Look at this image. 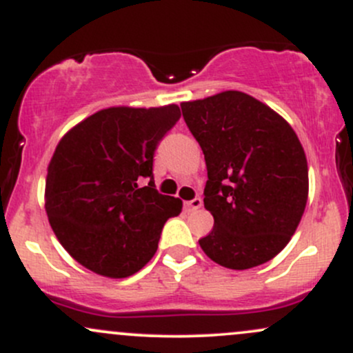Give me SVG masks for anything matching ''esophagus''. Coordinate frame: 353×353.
<instances>
[{"instance_id": "34e87169", "label": "esophagus", "mask_w": 353, "mask_h": 353, "mask_svg": "<svg viewBox=\"0 0 353 353\" xmlns=\"http://www.w3.org/2000/svg\"><path fill=\"white\" fill-rule=\"evenodd\" d=\"M201 205H202L201 197H194L192 201H185L184 202V210H185V212H192V210L199 209Z\"/></svg>"}]
</instances>
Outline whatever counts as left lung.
<instances>
[{"label": "left lung", "mask_w": 353, "mask_h": 353, "mask_svg": "<svg viewBox=\"0 0 353 353\" xmlns=\"http://www.w3.org/2000/svg\"><path fill=\"white\" fill-rule=\"evenodd\" d=\"M208 165L204 208L214 228L199 245L219 265L252 269L294 236L309 196V168L294 129L264 103L224 91L182 103Z\"/></svg>", "instance_id": "obj_1"}]
</instances>
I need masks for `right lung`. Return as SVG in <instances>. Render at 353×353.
Masks as SVG:
<instances>
[{
    "instance_id": "right-lung-1",
    "label": "right lung",
    "mask_w": 353,
    "mask_h": 353,
    "mask_svg": "<svg viewBox=\"0 0 353 353\" xmlns=\"http://www.w3.org/2000/svg\"><path fill=\"white\" fill-rule=\"evenodd\" d=\"M181 109L108 108L59 141L48 168L46 214L74 261L111 279L136 274L152 259L182 201L157 192L154 152ZM148 184L140 188V182Z\"/></svg>"
}]
</instances>
